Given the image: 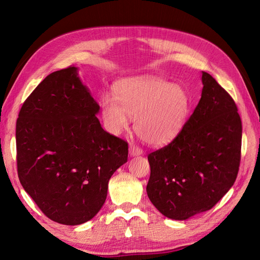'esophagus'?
<instances>
[{
	"label": "esophagus",
	"mask_w": 260,
	"mask_h": 260,
	"mask_svg": "<svg viewBox=\"0 0 260 260\" xmlns=\"http://www.w3.org/2000/svg\"><path fill=\"white\" fill-rule=\"evenodd\" d=\"M129 153H130L131 156H137V155H141V154H142L143 151H142V148H140L139 146L131 144V145L129 146Z\"/></svg>",
	"instance_id": "1"
}]
</instances>
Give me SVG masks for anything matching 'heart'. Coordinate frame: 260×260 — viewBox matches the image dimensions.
Wrapping results in <instances>:
<instances>
[{"mask_svg": "<svg viewBox=\"0 0 260 260\" xmlns=\"http://www.w3.org/2000/svg\"><path fill=\"white\" fill-rule=\"evenodd\" d=\"M115 98L102 99L105 128L120 135L136 119L135 130L141 140L153 146L171 142L182 130L190 109L187 93L178 84L156 77L132 78L116 86Z\"/></svg>", "mask_w": 260, "mask_h": 260, "instance_id": "1", "label": "heart"}]
</instances>
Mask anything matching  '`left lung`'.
I'll return each instance as SVG.
<instances>
[{
    "label": "left lung",
    "instance_id": "8db88e82",
    "mask_svg": "<svg viewBox=\"0 0 260 260\" xmlns=\"http://www.w3.org/2000/svg\"><path fill=\"white\" fill-rule=\"evenodd\" d=\"M202 98L179 135L149 153L146 192L170 219L186 220L214 207L230 190L241 161L238 107L215 78L203 72Z\"/></svg>",
    "mask_w": 260,
    "mask_h": 260
}]
</instances>
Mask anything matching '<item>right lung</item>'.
<instances>
[{
	"instance_id": "add662e5",
	"label": "right lung",
	"mask_w": 260,
	"mask_h": 260,
	"mask_svg": "<svg viewBox=\"0 0 260 260\" xmlns=\"http://www.w3.org/2000/svg\"><path fill=\"white\" fill-rule=\"evenodd\" d=\"M99 111L74 66L50 74L21 106L18 178L55 222L92 219L104 205L109 179L128 160V143L102 128Z\"/></svg>"
}]
</instances>
